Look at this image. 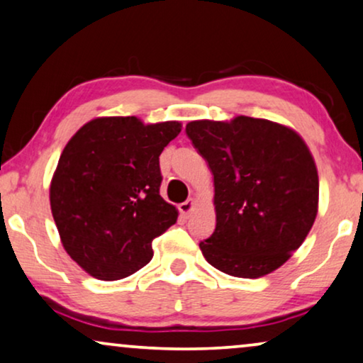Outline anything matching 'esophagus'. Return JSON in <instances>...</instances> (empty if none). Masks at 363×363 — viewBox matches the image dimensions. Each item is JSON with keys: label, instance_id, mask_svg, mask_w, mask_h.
<instances>
[{"label": "esophagus", "instance_id": "1", "mask_svg": "<svg viewBox=\"0 0 363 363\" xmlns=\"http://www.w3.org/2000/svg\"><path fill=\"white\" fill-rule=\"evenodd\" d=\"M196 207V199H187L186 202H182V204H179V212H181L184 217H189L191 212L194 211Z\"/></svg>", "mask_w": 363, "mask_h": 363}]
</instances>
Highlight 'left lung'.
Instances as JSON below:
<instances>
[{
    "mask_svg": "<svg viewBox=\"0 0 363 363\" xmlns=\"http://www.w3.org/2000/svg\"><path fill=\"white\" fill-rule=\"evenodd\" d=\"M187 136L214 174L216 230L199 244L207 262L264 277L301 247L318 211V174L301 134L269 119L191 121Z\"/></svg>",
    "mask_w": 363,
    "mask_h": 363,
    "instance_id": "obj_1",
    "label": "left lung"
}]
</instances>
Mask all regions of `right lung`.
Masks as SVG:
<instances>
[{"instance_id":"1","label":"right lung","mask_w":363,"mask_h":363,"mask_svg":"<svg viewBox=\"0 0 363 363\" xmlns=\"http://www.w3.org/2000/svg\"><path fill=\"white\" fill-rule=\"evenodd\" d=\"M181 129L179 121L103 116L62 149L51 212L67 255L94 279L138 272L152 259V240L176 224L177 209L159 194V156Z\"/></svg>"}]
</instances>
